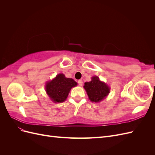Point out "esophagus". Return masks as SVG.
Returning a JSON list of instances; mask_svg holds the SVG:
<instances>
[{"instance_id": "esophagus-1", "label": "esophagus", "mask_w": 155, "mask_h": 155, "mask_svg": "<svg viewBox=\"0 0 155 155\" xmlns=\"http://www.w3.org/2000/svg\"><path fill=\"white\" fill-rule=\"evenodd\" d=\"M78 83L79 84V85L80 87H81L83 85V81H82V80H81V79H80V80H78Z\"/></svg>"}]
</instances>
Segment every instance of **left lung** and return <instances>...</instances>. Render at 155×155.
<instances>
[{
	"label": "left lung",
	"instance_id": "obj_1",
	"mask_svg": "<svg viewBox=\"0 0 155 155\" xmlns=\"http://www.w3.org/2000/svg\"><path fill=\"white\" fill-rule=\"evenodd\" d=\"M83 88L92 103H99L104 100L110 93V88L105 82L101 81L99 77L94 76L91 78V81L85 82Z\"/></svg>",
	"mask_w": 155,
	"mask_h": 155
}]
</instances>
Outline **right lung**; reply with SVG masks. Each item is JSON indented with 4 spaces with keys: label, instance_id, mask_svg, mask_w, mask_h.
<instances>
[{
    "label": "right lung",
    "instance_id": "obj_1",
    "mask_svg": "<svg viewBox=\"0 0 155 155\" xmlns=\"http://www.w3.org/2000/svg\"><path fill=\"white\" fill-rule=\"evenodd\" d=\"M78 85L72 78H67L64 74H59L54 79L46 83L45 91L54 103H62L67 100L73 87Z\"/></svg>",
    "mask_w": 155,
    "mask_h": 155
}]
</instances>
